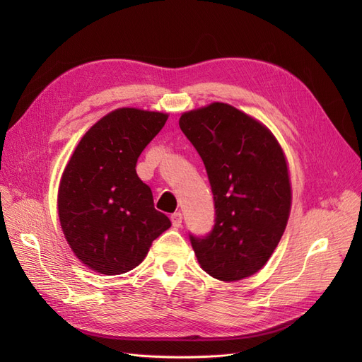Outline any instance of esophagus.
<instances>
[{"label": "esophagus", "mask_w": 362, "mask_h": 362, "mask_svg": "<svg viewBox=\"0 0 362 362\" xmlns=\"http://www.w3.org/2000/svg\"><path fill=\"white\" fill-rule=\"evenodd\" d=\"M170 218H172L173 228H180L181 226V223H182V214L181 213H173Z\"/></svg>", "instance_id": "1"}]
</instances>
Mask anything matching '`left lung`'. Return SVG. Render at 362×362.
Instances as JSON below:
<instances>
[{"label": "left lung", "instance_id": "left-lung-1", "mask_svg": "<svg viewBox=\"0 0 362 362\" xmlns=\"http://www.w3.org/2000/svg\"><path fill=\"white\" fill-rule=\"evenodd\" d=\"M180 127L199 152L214 196L211 234L190 237L198 262L218 281L255 275L276 249L291 210L279 141L258 119L225 103L182 113Z\"/></svg>", "mask_w": 362, "mask_h": 362}]
</instances>
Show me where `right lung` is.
<instances>
[{"mask_svg": "<svg viewBox=\"0 0 362 362\" xmlns=\"http://www.w3.org/2000/svg\"><path fill=\"white\" fill-rule=\"evenodd\" d=\"M169 115L122 107L81 137L64 168L57 211L74 255L101 275L137 267L152 242L170 228L154 208L152 192L136 173L141 151Z\"/></svg>", "mask_w": 362, "mask_h": 362, "instance_id": "add662e5", "label": "right lung"}]
</instances>
